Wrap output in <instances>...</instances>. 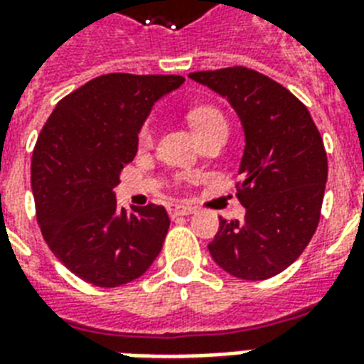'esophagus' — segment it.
Wrapping results in <instances>:
<instances>
[{
	"instance_id": "34e87169",
	"label": "esophagus",
	"mask_w": 364,
	"mask_h": 364,
	"mask_svg": "<svg viewBox=\"0 0 364 364\" xmlns=\"http://www.w3.org/2000/svg\"><path fill=\"white\" fill-rule=\"evenodd\" d=\"M168 213L170 217H185L194 213L193 205H181V204H170L168 205Z\"/></svg>"
}]
</instances>
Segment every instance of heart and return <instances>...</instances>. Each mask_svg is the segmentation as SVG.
<instances>
[{"label":"heart","mask_w":364,"mask_h":364,"mask_svg":"<svg viewBox=\"0 0 364 364\" xmlns=\"http://www.w3.org/2000/svg\"><path fill=\"white\" fill-rule=\"evenodd\" d=\"M187 119L198 137L208 134V132L215 130V128H221V126L227 128V122H225V117L221 115V111L215 109V107H211V105L194 107V109L188 111ZM151 139H153V128L149 124H145L141 128V132H139V143H141V145H149Z\"/></svg>","instance_id":"heart-1"}]
</instances>
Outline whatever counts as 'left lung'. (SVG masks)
<instances>
[{
  "label": "left lung",
  "instance_id": "left-lung-1",
  "mask_svg": "<svg viewBox=\"0 0 364 364\" xmlns=\"http://www.w3.org/2000/svg\"><path fill=\"white\" fill-rule=\"evenodd\" d=\"M188 77L228 100L245 141L236 185L245 219L219 221L211 259L240 279H268L293 264L316 232L328 171L321 134L306 105L259 71Z\"/></svg>",
  "mask_w": 364,
  "mask_h": 364
}]
</instances>
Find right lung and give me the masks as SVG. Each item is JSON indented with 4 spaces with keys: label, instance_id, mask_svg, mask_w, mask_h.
Returning a JSON list of instances; mask_svg holds the SVG:
<instances>
[{
    "label": "right lung",
    "instance_id": "right-lung-1",
    "mask_svg": "<svg viewBox=\"0 0 364 364\" xmlns=\"http://www.w3.org/2000/svg\"><path fill=\"white\" fill-rule=\"evenodd\" d=\"M183 82L179 75L96 77L60 100L37 137L31 191L43 238L68 270L96 287L134 282L162 249L170 228L164 208H117L115 187L153 105Z\"/></svg>",
    "mask_w": 364,
    "mask_h": 364
}]
</instances>
